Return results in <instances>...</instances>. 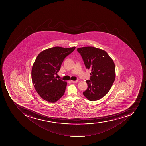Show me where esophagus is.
<instances>
[{"instance_id": "1", "label": "esophagus", "mask_w": 146, "mask_h": 146, "mask_svg": "<svg viewBox=\"0 0 146 146\" xmlns=\"http://www.w3.org/2000/svg\"><path fill=\"white\" fill-rule=\"evenodd\" d=\"M78 82V80H76V81H71V82L72 83H76V82Z\"/></svg>"}]
</instances>
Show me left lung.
<instances>
[{
	"instance_id": "1",
	"label": "left lung",
	"mask_w": 146,
	"mask_h": 146,
	"mask_svg": "<svg viewBox=\"0 0 146 146\" xmlns=\"http://www.w3.org/2000/svg\"><path fill=\"white\" fill-rule=\"evenodd\" d=\"M86 69H91L88 88L83 94L90 101L102 98L109 91L116 77L113 60L106 52L92 46L77 48Z\"/></svg>"
}]
</instances>
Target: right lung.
Returning a JSON list of instances; mask_svg holds the SVG:
<instances>
[{"instance_id": "1", "label": "right lung", "mask_w": 146, "mask_h": 146, "mask_svg": "<svg viewBox=\"0 0 146 146\" xmlns=\"http://www.w3.org/2000/svg\"><path fill=\"white\" fill-rule=\"evenodd\" d=\"M76 47L56 46L42 51L38 55L32 69V80L38 94L42 99L54 103L63 96L67 82L54 76L60 70L64 59Z\"/></svg>"}]
</instances>
